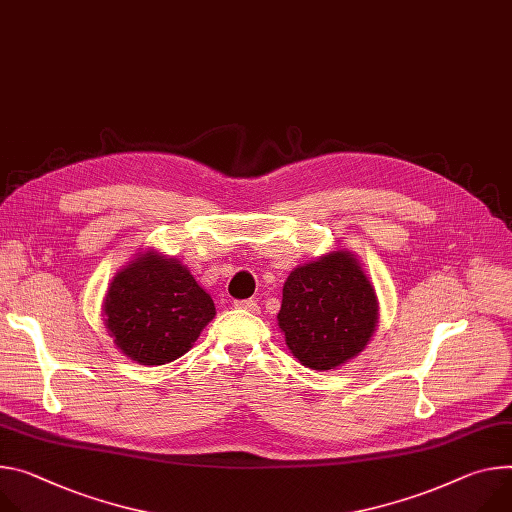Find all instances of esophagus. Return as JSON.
I'll return each mask as SVG.
<instances>
[{
  "label": "esophagus",
  "instance_id": "esophagus-1",
  "mask_svg": "<svg viewBox=\"0 0 512 512\" xmlns=\"http://www.w3.org/2000/svg\"><path fill=\"white\" fill-rule=\"evenodd\" d=\"M235 306L241 308V310H247V312H259V304H257V300H253V298H249V300H237Z\"/></svg>",
  "mask_w": 512,
  "mask_h": 512
}]
</instances>
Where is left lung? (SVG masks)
I'll return each instance as SVG.
<instances>
[{
    "label": "left lung",
    "mask_w": 512,
    "mask_h": 512,
    "mask_svg": "<svg viewBox=\"0 0 512 512\" xmlns=\"http://www.w3.org/2000/svg\"><path fill=\"white\" fill-rule=\"evenodd\" d=\"M277 320L300 363L335 369L367 345L378 300L357 259L335 251L288 275Z\"/></svg>",
    "instance_id": "1"
}]
</instances>
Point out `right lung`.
Returning <instances> with one entry per match:
<instances>
[{"label":"right lung","instance_id":"add662e5","mask_svg":"<svg viewBox=\"0 0 512 512\" xmlns=\"http://www.w3.org/2000/svg\"><path fill=\"white\" fill-rule=\"evenodd\" d=\"M104 314L114 343L132 361L163 365L192 347L216 308L183 265L147 253L114 277Z\"/></svg>","mask_w":512,"mask_h":512}]
</instances>
